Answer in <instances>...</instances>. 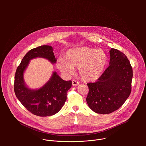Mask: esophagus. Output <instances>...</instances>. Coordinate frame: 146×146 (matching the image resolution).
Instances as JSON below:
<instances>
[{
	"label": "esophagus",
	"instance_id": "obj_1",
	"mask_svg": "<svg viewBox=\"0 0 146 146\" xmlns=\"http://www.w3.org/2000/svg\"><path fill=\"white\" fill-rule=\"evenodd\" d=\"M78 84H79V82L78 81H77L75 80H72V85L73 86H78Z\"/></svg>",
	"mask_w": 146,
	"mask_h": 146
}]
</instances>
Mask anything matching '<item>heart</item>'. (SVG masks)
I'll use <instances>...</instances> for the list:
<instances>
[{"label":"heart","instance_id":"1","mask_svg":"<svg viewBox=\"0 0 146 146\" xmlns=\"http://www.w3.org/2000/svg\"><path fill=\"white\" fill-rule=\"evenodd\" d=\"M107 55L102 50L81 47L69 50L65 59L58 61V69L72 74L74 68L78 67L81 78L86 81L98 80L102 74L107 64Z\"/></svg>","mask_w":146,"mask_h":146}]
</instances>
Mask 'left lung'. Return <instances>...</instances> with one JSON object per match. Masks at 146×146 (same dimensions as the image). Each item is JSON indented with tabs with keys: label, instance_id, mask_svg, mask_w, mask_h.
Wrapping results in <instances>:
<instances>
[{
	"label": "left lung",
	"instance_id": "left-lung-1",
	"mask_svg": "<svg viewBox=\"0 0 146 146\" xmlns=\"http://www.w3.org/2000/svg\"><path fill=\"white\" fill-rule=\"evenodd\" d=\"M110 54L109 67L97 81L87 83L88 105L99 114H110L118 110L131 92L133 71L129 59L115 48L111 49Z\"/></svg>",
	"mask_w": 146,
	"mask_h": 146
}]
</instances>
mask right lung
Wrapping results in <instances>:
<instances>
[{
  "mask_svg": "<svg viewBox=\"0 0 146 146\" xmlns=\"http://www.w3.org/2000/svg\"><path fill=\"white\" fill-rule=\"evenodd\" d=\"M36 57L44 58L51 63L56 59L49 46H41L28 51L18 66L14 77L15 94L22 105L31 113L40 117L50 116L57 113L64 106L67 92L72 87V81L62 80L56 72L46 84L37 90L28 88L24 81L23 73L29 60Z\"/></svg>",
  "mask_w": 146,
  "mask_h": 146,
  "instance_id": "1",
  "label": "right lung"
}]
</instances>
